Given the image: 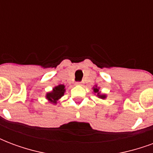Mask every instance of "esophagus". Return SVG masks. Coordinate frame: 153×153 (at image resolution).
<instances>
[{"label": "esophagus", "mask_w": 153, "mask_h": 153, "mask_svg": "<svg viewBox=\"0 0 153 153\" xmlns=\"http://www.w3.org/2000/svg\"><path fill=\"white\" fill-rule=\"evenodd\" d=\"M76 85H82V82H76Z\"/></svg>", "instance_id": "obj_1"}]
</instances>
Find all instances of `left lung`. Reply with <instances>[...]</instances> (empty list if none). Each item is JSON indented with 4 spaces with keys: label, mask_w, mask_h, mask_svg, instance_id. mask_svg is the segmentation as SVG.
Wrapping results in <instances>:
<instances>
[{
    "label": "left lung",
    "mask_w": 153,
    "mask_h": 153,
    "mask_svg": "<svg viewBox=\"0 0 153 153\" xmlns=\"http://www.w3.org/2000/svg\"><path fill=\"white\" fill-rule=\"evenodd\" d=\"M93 92L95 93H97V96L100 97V98H102V99H105L106 97V95L105 94H101L99 92V88H97V87H95V88H93Z\"/></svg>",
    "instance_id": "1"
}]
</instances>
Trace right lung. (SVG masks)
I'll list each match as a JSON object with an SVG mask.
<instances>
[{
    "label": "right lung",
    "mask_w": 153,
    "mask_h": 153,
    "mask_svg": "<svg viewBox=\"0 0 153 153\" xmlns=\"http://www.w3.org/2000/svg\"><path fill=\"white\" fill-rule=\"evenodd\" d=\"M65 87L63 84H60L58 86H56L54 88L51 92L47 93L46 97L47 99L51 103L56 104L57 101L60 99V97L64 96V93L65 92Z\"/></svg>",
    "instance_id": "add662e5"
}]
</instances>
